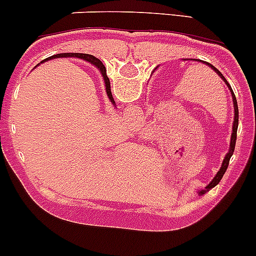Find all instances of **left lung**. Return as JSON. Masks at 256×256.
I'll return each instance as SVG.
<instances>
[{
    "label": "left lung",
    "instance_id": "left-lung-1",
    "mask_svg": "<svg viewBox=\"0 0 256 256\" xmlns=\"http://www.w3.org/2000/svg\"><path fill=\"white\" fill-rule=\"evenodd\" d=\"M185 61H186V60H185ZM191 61H199V62H202V64H206V65H208L209 68H212V70H213V71H216V72H217V75H218V76H220V79H222L223 82H226V85H227V86H228L230 92H231L232 100H234V125H232L231 142H230V149H228V153L226 154L224 160H223V162H222V166H220V171L217 172V174H216V176H214V178L210 182H209V185L206 186V188H204V190H200V191H198V194H199V195H204V194H206V191H209V190H210V188H213L214 186H217L218 184H220V180H222L223 174H224V172L227 171V167H228L230 160H231L232 154H234V145H236V138H237V128H238V107H237V100H236V96H234V90H232L231 85H230V84H228V82H227V80L224 79V76H223L222 74H220V70H217V68H214L213 65H210V64H209V62L202 61V60H195V58H192V60H191Z\"/></svg>",
    "mask_w": 256,
    "mask_h": 256
}]
</instances>
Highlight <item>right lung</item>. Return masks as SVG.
I'll use <instances>...</instances> for the list:
<instances>
[{"label": "right lung", "mask_w": 256, "mask_h": 256, "mask_svg": "<svg viewBox=\"0 0 256 256\" xmlns=\"http://www.w3.org/2000/svg\"><path fill=\"white\" fill-rule=\"evenodd\" d=\"M58 57H78V58H82L86 62H90L92 65L96 66V68H100V74H102V76H103V80H104L106 92H107L108 98H110V100L114 104V96H112V93H111V84H110V79H108L107 76V70H106L104 65H103L102 61H100V58H96V57L92 56V54H54V56L50 57V58L44 60V61H48V60L50 58H58Z\"/></svg>", "instance_id": "right-lung-1"}]
</instances>
